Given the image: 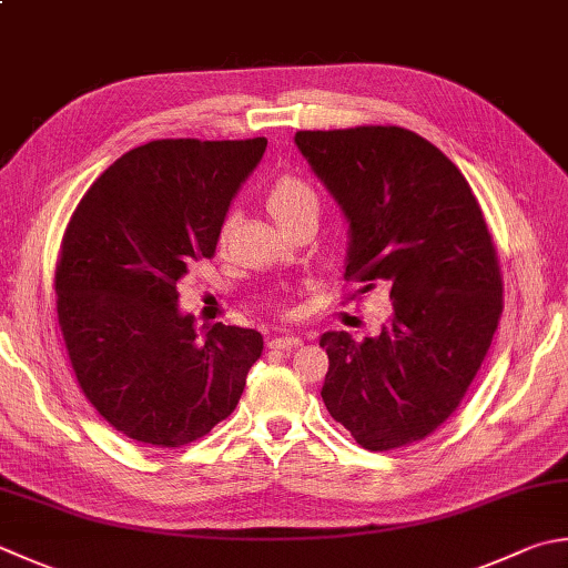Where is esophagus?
Wrapping results in <instances>:
<instances>
[{
	"mask_svg": "<svg viewBox=\"0 0 568 568\" xmlns=\"http://www.w3.org/2000/svg\"><path fill=\"white\" fill-rule=\"evenodd\" d=\"M302 344H304V341L298 336H274V338H270V348H282V351H294Z\"/></svg>",
	"mask_w": 568,
	"mask_h": 568,
	"instance_id": "34e87169",
	"label": "esophagus"
}]
</instances>
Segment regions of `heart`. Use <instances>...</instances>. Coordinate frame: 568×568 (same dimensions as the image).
Returning a JSON list of instances; mask_svg holds the SVG:
<instances>
[{
    "instance_id": "b5f03b06",
    "label": "heart",
    "mask_w": 568,
    "mask_h": 568,
    "mask_svg": "<svg viewBox=\"0 0 568 568\" xmlns=\"http://www.w3.org/2000/svg\"><path fill=\"white\" fill-rule=\"evenodd\" d=\"M266 205H270V212L276 222L286 224L288 220L304 215V212H318V195H316V190L306 183V180L294 178V175H284L272 185L270 195H266ZM230 230H232V217L222 222L220 237L222 240L227 237Z\"/></svg>"
}]
</instances>
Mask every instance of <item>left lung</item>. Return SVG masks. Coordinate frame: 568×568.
<instances>
[{"mask_svg": "<svg viewBox=\"0 0 568 568\" xmlns=\"http://www.w3.org/2000/svg\"><path fill=\"white\" fill-rule=\"evenodd\" d=\"M294 143L348 222L346 276L390 286L376 336L326 331L321 398L373 453L423 440L475 381L501 316L495 244L465 175L398 125L298 131Z\"/></svg>", "mask_w": 568, "mask_h": 568, "instance_id": "1", "label": "left lung"}]
</instances>
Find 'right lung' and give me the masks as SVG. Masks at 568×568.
<instances>
[{
	"mask_svg": "<svg viewBox=\"0 0 568 568\" xmlns=\"http://www.w3.org/2000/svg\"><path fill=\"white\" fill-rule=\"evenodd\" d=\"M266 138L153 141L121 155L79 202L57 264V314L85 398L131 440L180 447L234 408L262 356L254 328H195L178 308L190 264L222 222Z\"/></svg>",
	"mask_w": 568,
	"mask_h": 568,
	"instance_id": "add662e5",
	"label": "right lung"
}]
</instances>
